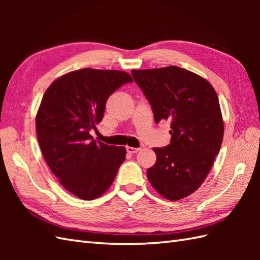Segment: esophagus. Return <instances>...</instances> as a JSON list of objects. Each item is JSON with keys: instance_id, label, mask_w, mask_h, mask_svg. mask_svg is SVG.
<instances>
[{"instance_id": "esophagus-1", "label": "esophagus", "mask_w": 260, "mask_h": 260, "mask_svg": "<svg viewBox=\"0 0 260 260\" xmlns=\"http://www.w3.org/2000/svg\"><path fill=\"white\" fill-rule=\"evenodd\" d=\"M126 151L128 154H135L140 151V148H136V147H131V146H127L126 147Z\"/></svg>"}]
</instances>
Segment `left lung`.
Wrapping results in <instances>:
<instances>
[{
    "label": "left lung",
    "instance_id": "obj_1",
    "mask_svg": "<svg viewBox=\"0 0 260 260\" xmlns=\"http://www.w3.org/2000/svg\"><path fill=\"white\" fill-rule=\"evenodd\" d=\"M158 124L171 121V142L154 147L156 163L147 179L162 197L181 200L199 189L211 170L223 139L217 92L209 82L176 66L132 70Z\"/></svg>",
    "mask_w": 260,
    "mask_h": 260
}]
</instances>
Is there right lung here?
<instances>
[{
  "label": "right lung",
  "instance_id": "right-lung-1",
  "mask_svg": "<svg viewBox=\"0 0 260 260\" xmlns=\"http://www.w3.org/2000/svg\"><path fill=\"white\" fill-rule=\"evenodd\" d=\"M132 77L119 70L85 68L54 80L43 95L36 126L48 167L82 200L101 197L125 161L126 150L89 134L104 117L108 97Z\"/></svg>",
  "mask_w": 260,
  "mask_h": 260
}]
</instances>
